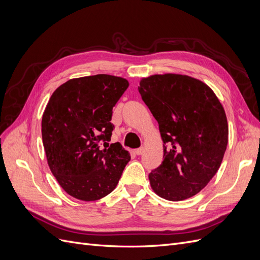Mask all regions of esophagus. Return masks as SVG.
I'll return each instance as SVG.
<instances>
[{"instance_id": "obj_1", "label": "esophagus", "mask_w": 260, "mask_h": 260, "mask_svg": "<svg viewBox=\"0 0 260 260\" xmlns=\"http://www.w3.org/2000/svg\"><path fill=\"white\" fill-rule=\"evenodd\" d=\"M144 151H145V148L143 146L142 147H139V148L136 149V154L137 155H142L144 153Z\"/></svg>"}]
</instances>
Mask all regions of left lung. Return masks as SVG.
<instances>
[{
  "label": "left lung",
  "mask_w": 260,
  "mask_h": 260,
  "mask_svg": "<svg viewBox=\"0 0 260 260\" xmlns=\"http://www.w3.org/2000/svg\"><path fill=\"white\" fill-rule=\"evenodd\" d=\"M139 92L164 142V160L148 175L152 188L168 201L192 198L216 175L226 149L221 103L207 84L184 75L143 78Z\"/></svg>",
  "instance_id": "obj_1"
}]
</instances>
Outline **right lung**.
Masks as SVG:
<instances>
[{"mask_svg": "<svg viewBox=\"0 0 260 260\" xmlns=\"http://www.w3.org/2000/svg\"><path fill=\"white\" fill-rule=\"evenodd\" d=\"M120 77L95 75L70 79L54 91L42 117L49 167L75 199L98 201L114 191L130 154L109 145L113 107L128 89Z\"/></svg>", "mask_w": 260, "mask_h": 260, "instance_id": "obj_1", "label": "right lung"}]
</instances>
